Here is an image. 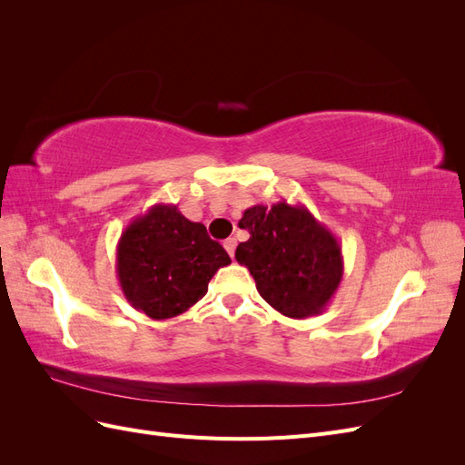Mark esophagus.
<instances>
[{
    "mask_svg": "<svg viewBox=\"0 0 465 465\" xmlns=\"http://www.w3.org/2000/svg\"><path fill=\"white\" fill-rule=\"evenodd\" d=\"M223 246H224V250L229 252V256L231 258H234V248H236V238H227V241L223 242Z\"/></svg>",
    "mask_w": 465,
    "mask_h": 465,
    "instance_id": "obj_1",
    "label": "esophagus"
}]
</instances>
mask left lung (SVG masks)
Returning a JSON list of instances; mask_svg holds the SVG:
<instances>
[{
    "mask_svg": "<svg viewBox=\"0 0 465 465\" xmlns=\"http://www.w3.org/2000/svg\"><path fill=\"white\" fill-rule=\"evenodd\" d=\"M238 227L250 238L236 248L260 297L289 318L326 311L343 279L341 246L304 205L287 202L248 207Z\"/></svg>",
    "mask_w": 465,
    "mask_h": 465,
    "instance_id": "1",
    "label": "left lung"
}]
</instances>
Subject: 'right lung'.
<instances>
[{"label": "right lung", "mask_w": 465, "mask_h": 465, "mask_svg": "<svg viewBox=\"0 0 465 465\" xmlns=\"http://www.w3.org/2000/svg\"><path fill=\"white\" fill-rule=\"evenodd\" d=\"M229 263V254L211 241L203 224L186 219L174 203H154L135 217L116 246L124 297L153 320L184 314L205 297L219 267Z\"/></svg>", "instance_id": "add662e5"}]
</instances>
